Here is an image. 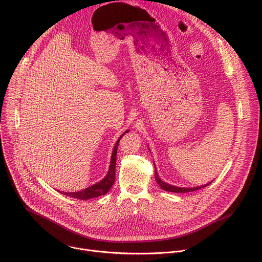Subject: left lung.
<instances>
[{"label":"left lung","instance_id":"8db88e82","mask_svg":"<svg viewBox=\"0 0 262 262\" xmlns=\"http://www.w3.org/2000/svg\"><path fill=\"white\" fill-rule=\"evenodd\" d=\"M154 171H155V180L157 182V184L159 185V187L165 191H169V192H177V193H184V192H190V191H194V190H198V189H201V188H204L208 185H210L213 181H211L210 183H207V184H204V185H201V186H195V187H179V186H175V185H170L166 182H164L163 180H161V178L159 177L158 172H157V169H156V166L154 165Z\"/></svg>","mask_w":262,"mask_h":262}]
</instances>
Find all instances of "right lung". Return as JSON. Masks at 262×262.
Instances as JSON below:
<instances>
[{
    "label": "right lung",
    "instance_id": "right-lung-1",
    "mask_svg": "<svg viewBox=\"0 0 262 262\" xmlns=\"http://www.w3.org/2000/svg\"><path fill=\"white\" fill-rule=\"evenodd\" d=\"M129 129L125 130V133H123L119 139L117 140L114 148H113V151H112V155H111V160H110V166H109V169H108V172L107 175L100 181V182H97L96 184L87 187L83 190H80V191H76V192H64V191H59L61 194L63 195H67V196H70V198H73V199H78V200H83V201H86V200H90V199H94V198H98V196H101V195H105L109 190L110 188L112 187L114 181H115V166H116V154H117V148H118V144H119V141L120 139L122 138L123 135H125L126 133H128Z\"/></svg>",
    "mask_w": 262,
    "mask_h": 262
}]
</instances>
